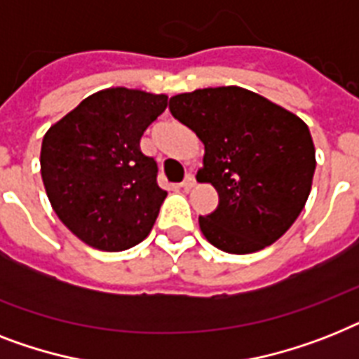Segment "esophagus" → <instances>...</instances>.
I'll list each match as a JSON object with an SVG mask.
<instances>
[{
	"label": "esophagus",
	"mask_w": 359,
	"mask_h": 359,
	"mask_svg": "<svg viewBox=\"0 0 359 359\" xmlns=\"http://www.w3.org/2000/svg\"><path fill=\"white\" fill-rule=\"evenodd\" d=\"M195 186V175L194 173H188L182 180V188L184 189H191Z\"/></svg>",
	"instance_id": "obj_1"
}]
</instances>
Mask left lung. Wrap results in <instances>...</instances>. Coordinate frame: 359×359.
<instances>
[{
    "mask_svg": "<svg viewBox=\"0 0 359 359\" xmlns=\"http://www.w3.org/2000/svg\"><path fill=\"white\" fill-rule=\"evenodd\" d=\"M170 110L205 144L197 180L219 194L217 208L199 217L206 240L230 255L275 243L310 195L316 147L308 125L240 86L173 95Z\"/></svg>",
    "mask_w": 359,
    "mask_h": 359,
    "instance_id": "obj_1",
    "label": "left lung"
}]
</instances>
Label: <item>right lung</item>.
Here are the masks:
<instances>
[{
	"label": "right lung",
	"mask_w": 359,
	"mask_h": 359,
	"mask_svg": "<svg viewBox=\"0 0 359 359\" xmlns=\"http://www.w3.org/2000/svg\"><path fill=\"white\" fill-rule=\"evenodd\" d=\"M165 107L164 94L107 88L43 136L40 170L49 203L86 245L118 252L149 236L168 191L140 140Z\"/></svg>",
	"instance_id": "1"
}]
</instances>
